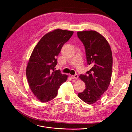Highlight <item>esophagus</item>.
Instances as JSON below:
<instances>
[{
	"label": "esophagus",
	"instance_id": "esophagus-1",
	"mask_svg": "<svg viewBox=\"0 0 132 132\" xmlns=\"http://www.w3.org/2000/svg\"><path fill=\"white\" fill-rule=\"evenodd\" d=\"M71 78H72V79L73 80H77L78 78V75H75L74 76H71Z\"/></svg>",
	"mask_w": 132,
	"mask_h": 132
}]
</instances>
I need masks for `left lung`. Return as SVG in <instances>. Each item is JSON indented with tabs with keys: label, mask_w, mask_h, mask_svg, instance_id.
<instances>
[{
	"label": "left lung",
	"mask_w": 132,
	"mask_h": 132,
	"mask_svg": "<svg viewBox=\"0 0 132 132\" xmlns=\"http://www.w3.org/2000/svg\"><path fill=\"white\" fill-rule=\"evenodd\" d=\"M85 48L87 64L92 68L80 79L85 89L78 96L87 104H93L107 90L110 84L113 64L111 49L106 39L95 31L77 32Z\"/></svg>",
	"instance_id": "1"
}]
</instances>
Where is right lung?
I'll return each instance as SVG.
<instances>
[{"mask_svg":"<svg viewBox=\"0 0 132 132\" xmlns=\"http://www.w3.org/2000/svg\"><path fill=\"white\" fill-rule=\"evenodd\" d=\"M73 32L56 29L44 36L34 48L26 68L30 89L37 98L47 102L55 98L67 75L55 70L57 56Z\"/></svg>","mask_w":132,"mask_h":132,"instance_id":"add662e5","label":"right lung"}]
</instances>
